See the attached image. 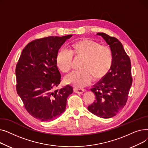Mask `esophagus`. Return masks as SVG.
Instances as JSON below:
<instances>
[{
	"label": "esophagus",
	"mask_w": 148,
	"mask_h": 148,
	"mask_svg": "<svg viewBox=\"0 0 148 148\" xmlns=\"http://www.w3.org/2000/svg\"><path fill=\"white\" fill-rule=\"evenodd\" d=\"M84 91V89H80V88H74V92L77 93V94H82Z\"/></svg>",
	"instance_id": "obj_1"
}]
</instances>
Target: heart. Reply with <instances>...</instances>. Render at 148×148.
Wrapping results in <instances>:
<instances>
[{
  "instance_id": "1",
  "label": "heart",
  "mask_w": 148,
  "mask_h": 148,
  "mask_svg": "<svg viewBox=\"0 0 148 148\" xmlns=\"http://www.w3.org/2000/svg\"><path fill=\"white\" fill-rule=\"evenodd\" d=\"M73 55L84 58L82 71H73L65 77L67 84L81 88L90 84L93 77L95 80L102 79L110 71L113 64L111 50L102 46L98 42L82 39L71 45L70 50L62 48L56 56V64L60 71L66 73L72 68Z\"/></svg>"
}]
</instances>
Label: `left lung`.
Segmentation results:
<instances>
[{
    "label": "left lung",
    "instance_id": "obj_1",
    "mask_svg": "<svg viewBox=\"0 0 148 148\" xmlns=\"http://www.w3.org/2000/svg\"><path fill=\"white\" fill-rule=\"evenodd\" d=\"M109 45L113 54V64L108 73L94 88L95 101L88 107L90 112L98 117L107 119L115 116L125 106L133 78L129 56L122 43L105 33H98Z\"/></svg>",
    "mask_w": 148,
    "mask_h": 148
}]
</instances>
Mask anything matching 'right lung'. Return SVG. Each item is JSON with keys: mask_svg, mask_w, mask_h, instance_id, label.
<instances>
[{"mask_svg": "<svg viewBox=\"0 0 148 148\" xmlns=\"http://www.w3.org/2000/svg\"><path fill=\"white\" fill-rule=\"evenodd\" d=\"M72 36H51L30 42L23 50L15 68L16 89L27 112L41 121L60 116L73 92L67 85L53 90L61 81L56 64L59 49Z\"/></svg>", "mask_w": 148, "mask_h": 148, "instance_id": "obj_1", "label": "right lung"}]
</instances>
